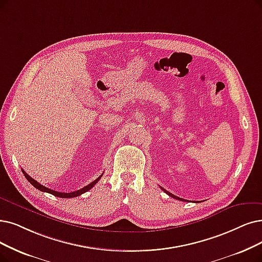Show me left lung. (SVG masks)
Here are the masks:
<instances>
[{"mask_svg":"<svg viewBox=\"0 0 262 262\" xmlns=\"http://www.w3.org/2000/svg\"><path fill=\"white\" fill-rule=\"evenodd\" d=\"M161 189L165 192V193H167V194H169L170 196H172V198H174V199H177V200H181V201H187V200H184V199H181V198H179V196H176V195H174V194H172L171 192H169V191H166L165 189H163V188L161 187Z\"/></svg>","mask_w":262,"mask_h":262,"instance_id":"8db88e82","label":"left lung"}]
</instances>
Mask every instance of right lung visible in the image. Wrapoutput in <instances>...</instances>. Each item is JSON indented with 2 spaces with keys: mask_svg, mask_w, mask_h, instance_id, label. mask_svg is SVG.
<instances>
[{
  "mask_svg": "<svg viewBox=\"0 0 262 262\" xmlns=\"http://www.w3.org/2000/svg\"><path fill=\"white\" fill-rule=\"evenodd\" d=\"M23 173H24V175L26 176V179L28 180V182H30L31 185H33V186L36 188V189H38V190H40V191H43V192L51 193V194H54V195L59 196V198H75V196H78V195H80V194H82V193L87 192L88 190H90L91 188L99 182V180L101 179L102 175H103V174H102L101 176L98 177V179H97L96 181H93V182L90 183L88 186L81 188V189H79V190L73 191V192H59V191H55V190H52V189H49V188H47V187H45V186H43V185H40V184L37 183L35 180H33L32 177L29 176L24 170H23Z\"/></svg>",
  "mask_w": 262,
  "mask_h": 262,
  "instance_id": "1",
  "label": "right lung"
}]
</instances>
